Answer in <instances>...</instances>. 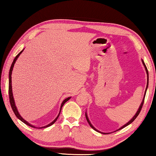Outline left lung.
Listing matches in <instances>:
<instances>
[{
	"mask_svg": "<svg viewBox=\"0 0 156 156\" xmlns=\"http://www.w3.org/2000/svg\"><path fill=\"white\" fill-rule=\"evenodd\" d=\"M142 64H143V65H144V69H145V70H146V72H147V87H146V89H145V91H144V97H143V99H142V102H141V104H140V107H139V108H138V111H137V112L136 113V114L134 115V116L133 118H131V119L129 121V122H127V123H126L125 125H124L123 126H121L120 128H119L118 129H117V130L116 131H115L114 132H115V131H118V130H120V129H123V128H125V126H128L129 125H130L131 123H132L133 122L134 120H135V119L136 118H137V116H138V115H139V113H140V111H141V109H142V105H143V103H144V98H145V95H146V92H147V88H148V85H149V73H148V70H147V67H146V65H145V64H144V61H143V60L142 59ZM85 117H86V119H87V122H88V123H89V125H90V126L93 129H94L95 131H98V132H99V133H102V134H108V133H103V132H101V131H98V129H96V128L94 127V126L91 125V122H90V120H89V118H88V115H87V112H85Z\"/></svg>",
	"mask_w": 156,
	"mask_h": 156,
	"instance_id": "1",
	"label": "left lung"
}]
</instances>
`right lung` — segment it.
<instances>
[{"label": "right lung", "mask_w": 156, "mask_h": 156, "mask_svg": "<svg viewBox=\"0 0 156 156\" xmlns=\"http://www.w3.org/2000/svg\"><path fill=\"white\" fill-rule=\"evenodd\" d=\"M24 49H23L22 50V51H21L19 53V54H18L16 56V58L14 59V61H13L12 64V65H11V67H10V69H9V102H10V104H11V107H12V110H13V112H14V113H15L16 116V117H17L20 120L22 121L23 122H24V123L25 124V125L30 126H31V127H33V128H38V129H43V128L48 127V126L52 125L53 124H54V123L57 120L58 118L59 117V115H60V112H61V109H62V106H63V105H64V104L66 102L68 101V100L71 98V97H68V98H65L64 100H63L62 102V104H61V105H60V112H59L58 115H57V117H56V118H55L54 120H53L51 122H50L49 124H48V125H47L46 126H41V127H36V126H34V125H31L30 123H29V122H27V121H26V120L24 119V118H23L22 117V116H21V115H20V113H19V112H18V109H17V107H16V103H15V101H14V96H13L12 86V73L13 68H14V64H15L16 61V60L18 59V58L19 57L20 55L21 54H22V52H23V51H24Z\"/></svg>", "instance_id": "add662e5"}]
</instances>
